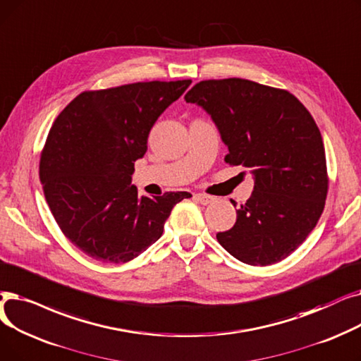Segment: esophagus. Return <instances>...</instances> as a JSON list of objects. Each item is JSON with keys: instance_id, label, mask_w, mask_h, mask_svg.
<instances>
[{"instance_id": "34e87169", "label": "esophagus", "mask_w": 361, "mask_h": 361, "mask_svg": "<svg viewBox=\"0 0 361 361\" xmlns=\"http://www.w3.org/2000/svg\"><path fill=\"white\" fill-rule=\"evenodd\" d=\"M195 198H197V201L200 202V204H202V205H207V204H212L213 201H214V197H212V195H207V194H195Z\"/></svg>"}]
</instances>
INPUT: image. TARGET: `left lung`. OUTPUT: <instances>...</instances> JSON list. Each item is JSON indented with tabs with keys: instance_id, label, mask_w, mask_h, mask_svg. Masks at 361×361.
<instances>
[{
	"instance_id": "1",
	"label": "left lung",
	"mask_w": 361,
	"mask_h": 361,
	"mask_svg": "<svg viewBox=\"0 0 361 361\" xmlns=\"http://www.w3.org/2000/svg\"><path fill=\"white\" fill-rule=\"evenodd\" d=\"M185 99L212 116L229 149L225 161L254 176L251 197L217 241L251 266L286 259L314 229L328 194L314 118L288 91L239 78L201 80Z\"/></svg>"
}]
</instances>
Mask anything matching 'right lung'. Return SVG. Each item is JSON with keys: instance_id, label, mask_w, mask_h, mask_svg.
Instances as JSON below:
<instances>
[{"instance_id": "add662e5", "label": "right lung", "mask_w": 361, "mask_h": 361, "mask_svg": "<svg viewBox=\"0 0 361 361\" xmlns=\"http://www.w3.org/2000/svg\"><path fill=\"white\" fill-rule=\"evenodd\" d=\"M190 85L152 80L85 91L49 129L39 163L44 195L66 238L92 259L130 262L161 236L171 209L191 197H138L130 185L151 128Z\"/></svg>"}]
</instances>
